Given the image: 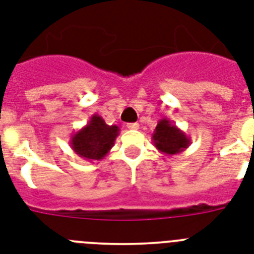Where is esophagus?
<instances>
[{
  "label": "esophagus",
  "mask_w": 254,
  "mask_h": 254,
  "mask_svg": "<svg viewBox=\"0 0 254 254\" xmlns=\"http://www.w3.org/2000/svg\"><path fill=\"white\" fill-rule=\"evenodd\" d=\"M127 129H130V130H138L139 129V124L138 123H130L127 125Z\"/></svg>",
  "instance_id": "esophagus-1"
}]
</instances>
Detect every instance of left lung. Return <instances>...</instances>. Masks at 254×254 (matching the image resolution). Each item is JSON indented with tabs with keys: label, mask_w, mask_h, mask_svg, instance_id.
Returning <instances> with one entry per match:
<instances>
[{
	"label": "left lung",
	"mask_w": 254,
	"mask_h": 254,
	"mask_svg": "<svg viewBox=\"0 0 254 254\" xmlns=\"http://www.w3.org/2000/svg\"><path fill=\"white\" fill-rule=\"evenodd\" d=\"M152 143L157 150L167 156H173L183 152L191 143L190 137L181 130L173 121L164 117L157 123L152 134Z\"/></svg>",
	"instance_id": "8db88e82"
}]
</instances>
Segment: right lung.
<instances>
[{"instance_id": "1", "label": "right lung", "mask_w": 254, "mask_h": 254, "mask_svg": "<svg viewBox=\"0 0 254 254\" xmlns=\"http://www.w3.org/2000/svg\"><path fill=\"white\" fill-rule=\"evenodd\" d=\"M119 133L117 125H107L103 117L95 114L84 127L72 134L69 146L82 159L102 160L114 147Z\"/></svg>"}]
</instances>
